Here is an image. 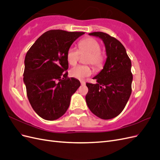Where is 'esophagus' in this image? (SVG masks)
Returning <instances> with one entry per match:
<instances>
[{"label":"esophagus","mask_w":160,"mask_h":160,"mask_svg":"<svg viewBox=\"0 0 160 160\" xmlns=\"http://www.w3.org/2000/svg\"><path fill=\"white\" fill-rule=\"evenodd\" d=\"M80 84H81V85H82V86H84V85L86 84L84 81H80Z\"/></svg>","instance_id":"obj_1"}]
</instances>
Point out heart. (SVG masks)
Returning a JSON list of instances; mask_svg holds the SVG:
<instances>
[{"mask_svg":"<svg viewBox=\"0 0 160 160\" xmlns=\"http://www.w3.org/2000/svg\"><path fill=\"white\" fill-rule=\"evenodd\" d=\"M79 49L74 47L68 49L66 58L71 66L76 65L79 60L80 54L88 53L86 62L91 63L94 66L99 68L102 65L104 56L100 52V45L97 39L92 38H87L81 40L78 43ZM92 70L87 65H79L70 70V76L78 79H84L92 74Z\"/></svg>","mask_w":160,"mask_h":160,"instance_id":"1","label":"heart"}]
</instances>
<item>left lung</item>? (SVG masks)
Instances as JSON below:
<instances>
[{
	"label": "left lung",
	"instance_id": "obj_1",
	"mask_svg": "<svg viewBox=\"0 0 160 160\" xmlns=\"http://www.w3.org/2000/svg\"><path fill=\"white\" fill-rule=\"evenodd\" d=\"M89 35L102 40L107 58L103 69L93 78L97 83H86V102L94 115L111 119L122 111L131 96V62L125 47L115 38L102 32Z\"/></svg>",
	"mask_w": 160,
	"mask_h": 160
}]
</instances>
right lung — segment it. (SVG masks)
<instances>
[{"label":"right lung","mask_w":160,"mask_h":160,"mask_svg":"<svg viewBox=\"0 0 160 160\" xmlns=\"http://www.w3.org/2000/svg\"><path fill=\"white\" fill-rule=\"evenodd\" d=\"M84 32L50 30L35 41L25 58L23 82L35 112L45 120L63 115L80 82L68 78L66 54Z\"/></svg>","instance_id":"obj_1"}]
</instances>
